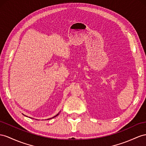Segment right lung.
Wrapping results in <instances>:
<instances>
[{"label":"right lung","instance_id":"obj_1","mask_svg":"<svg viewBox=\"0 0 146 146\" xmlns=\"http://www.w3.org/2000/svg\"><path fill=\"white\" fill-rule=\"evenodd\" d=\"M60 113V112H59V113L57 114V115H56L55 116H54V117H52V118H48V119H52V118H55V117H57V115H58V114Z\"/></svg>","mask_w":146,"mask_h":146}]
</instances>
